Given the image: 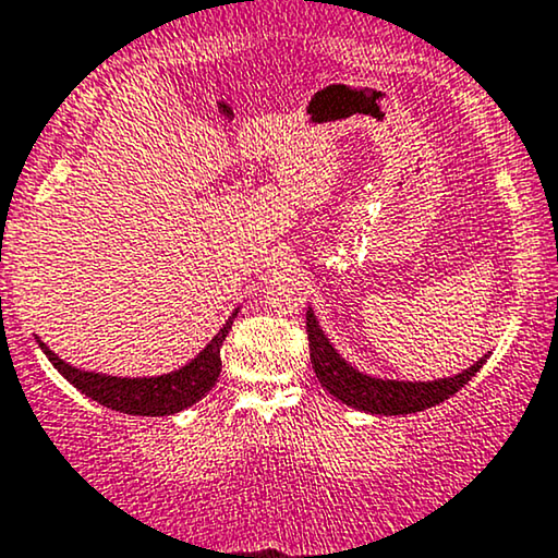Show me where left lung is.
<instances>
[{"instance_id": "1", "label": "left lung", "mask_w": 558, "mask_h": 558, "mask_svg": "<svg viewBox=\"0 0 558 558\" xmlns=\"http://www.w3.org/2000/svg\"><path fill=\"white\" fill-rule=\"evenodd\" d=\"M306 331H308V350H312V365L319 384L331 397L352 409H361L368 414H414L422 409H429L440 401L453 397L458 389L469 384L471 378L482 371L486 355L476 361L458 376L437 378V380H391L376 378L368 373H361L344 361V357L331 348V342L324 335L319 322L312 308L306 312Z\"/></svg>"}]
</instances>
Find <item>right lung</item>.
Wrapping results in <instances>:
<instances>
[{"mask_svg":"<svg viewBox=\"0 0 558 558\" xmlns=\"http://www.w3.org/2000/svg\"><path fill=\"white\" fill-rule=\"evenodd\" d=\"M239 312V308H236ZM236 312L229 316V322L218 329V335L203 348L187 365L180 371L165 373V376L151 378H121V376H105V373H92L74 368V365L63 363L53 350H48L38 340L40 350L46 352L53 368L61 373L69 384L76 386L84 397H89L97 404L116 409L123 414H141V417H167V414H178L182 409L193 407L206 393L214 389L221 373V344L227 340L231 324L236 319Z\"/></svg>","mask_w":558,"mask_h":558,"instance_id":"1","label":"right lung"}]
</instances>
